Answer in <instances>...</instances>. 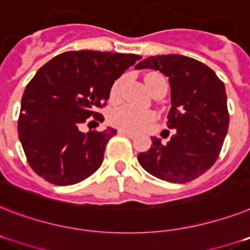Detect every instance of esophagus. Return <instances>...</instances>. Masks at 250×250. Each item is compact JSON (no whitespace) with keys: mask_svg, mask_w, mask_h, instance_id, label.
I'll return each instance as SVG.
<instances>
[{"mask_svg":"<svg viewBox=\"0 0 250 250\" xmlns=\"http://www.w3.org/2000/svg\"><path fill=\"white\" fill-rule=\"evenodd\" d=\"M118 133L119 135L127 136V137H129V139H133V137H135V133H132V132H128V131H125V129H119Z\"/></svg>","mask_w":250,"mask_h":250,"instance_id":"34e87169","label":"esophagus"}]
</instances>
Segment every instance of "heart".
Wrapping results in <instances>:
<instances>
[{"instance_id": "1", "label": "heart", "mask_w": 250, "mask_h": 250, "mask_svg": "<svg viewBox=\"0 0 250 250\" xmlns=\"http://www.w3.org/2000/svg\"><path fill=\"white\" fill-rule=\"evenodd\" d=\"M125 79L127 78L125 76H122L113 82L110 91H109V99H110V101H118L121 99ZM159 79L164 78L159 76V74H150V76L146 77L145 82L146 86H147V90L151 91L154 83L159 81ZM154 119H155V115H154L153 111H141L135 109V107L127 106V105L115 107V109L111 110L110 115H109V121H110L111 125H115V127H119L122 129H127V131L132 132L141 131V129L145 128L146 125L153 123Z\"/></svg>"}]
</instances>
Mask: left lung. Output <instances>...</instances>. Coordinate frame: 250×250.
<instances>
[{"label":"left lung","instance_id":"obj_1","mask_svg":"<svg viewBox=\"0 0 250 250\" xmlns=\"http://www.w3.org/2000/svg\"><path fill=\"white\" fill-rule=\"evenodd\" d=\"M136 69L168 77L172 106L167 127L176 129L167 145L153 137L151 147L139 154V163L163 181H192L216 163L224 145L230 122L224 82L206 64L182 55L150 56Z\"/></svg>","mask_w":250,"mask_h":250}]
</instances>
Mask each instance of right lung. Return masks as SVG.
<instances>
[{
	"label": "right lung",
	"instance_id": "add662e5",
	"mask_svg": "<svg viewBox=\"0 0 250 250\" xmlns=\"http://www.w3.org/2000/svg\"><path fill=\"white\" fill-rule=\"evenodd\" d=\"M140 59L135 54L66 51L38 69L21 97L18 132L26 160L40 177L68 186L99 169L117 129L83 133L81 125L91 117L104 121L96 110L106 105L115 79Z\"/></svg>",
	"mask_w": 250,
	"mask_h": 250
}]
</instances>
